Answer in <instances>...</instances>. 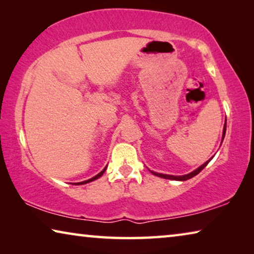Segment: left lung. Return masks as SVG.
Wrapping results in <instances>:
<instances>
[{
  "label": "left lung",
  "mask_w": 254,
  "mask_h": 254,
  "mask_svg": "<svg viewBox=\"0 0 254 254\" xmlns=\"http://www.w3.org/2000/svg\"><path fill=\"white\" fill-rule=\"evenodd\" d=\"M225 131H226V121H225V124H224V128H223V137L222 140H224V136H225ZM213 158V157H212ZM210 158V159H212ZM209 160L206 161L205 163H203L200 167H198L196 170L191 171V173H189L187 175H184V176H173V175H163V174H159V173H154V171H151V173L154 175V176H158V177H161V178H165V179H170V180H180V182H184V180H187V179H190L192 177H195L196 175H198L201 170H203L206 166L208 165V162L210 161Z\"/></svg>",
  "instance_id": "left-lung-1"
}]
</instances>
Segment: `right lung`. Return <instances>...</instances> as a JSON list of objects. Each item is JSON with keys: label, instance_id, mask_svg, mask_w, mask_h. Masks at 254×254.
<instances>
[{"label": "right lung", "instance_id": "right-lung-1", "mask_svg": "<svg viewBox=\"0 0 254 254\" xmlns=\"http://www.w3.org/2000/svg\"><path fill=\"white\" fill-rule=\"evenodd\" d=\"M105 170H106V167L104 169H103L100 174H97L96 176H94L93 178H91V179H88V180H85V182H81V183H76V185H84V184H87V183H91V182H93V180H96L97 178H100L101 176L105 173Z\"/></svg>", "mask_w": 254, "mask_h": 254}]
</instances>
